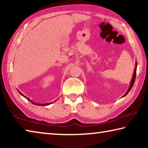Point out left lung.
I'll list each match as a JSON object with an SVG mask.
<instances>
[{"instance_id": "8db88e82", "label": "left lung", "mask_w": 148, "mask_h": 148, "mask_svg": "<svg viewBox=\"0 0 148 148\" xmlns=\"http://www.w3.org/2000/svg\"><path fill=\"white\" fill-rule=\"evenodd\" d=\"M136 68H137V62H136V66H135V69H134V74H133V76H132V78L131 80V84H130V86H129V88L128 89V91H127L126 93H125L123 97L126 96V95L128 94V92L131 91V89H132V86H133V85L134 84V81H135V79H136Z\"/></svg>"}]
</instances>
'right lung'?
<instances>
[{"label":"right lung","mask_w":148,"mask_h":148,"mask_svg":"<svg viewBox=\"0 0 148 148\" xmlns=\"http://www.w3.org/2000/svg\"><path fill=\"white\" fill-rule=\"evenodd\" d=\"M18 92H19V93H20V95H22V96H23V97H25V98H26L27 100H29V101H31V103H32V104H36V105H38V106H47V105H49V104H48V103H47V104H36V103H34V102H32V101H31V100H30L29 98H27V97H25L24 96V95H23V94H22V93H21V92H20L19 91H18ZM50 104H51V103H50Z\"/></svg>","instance_id":"right-lung-1"}]
</instances>
